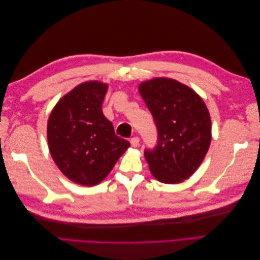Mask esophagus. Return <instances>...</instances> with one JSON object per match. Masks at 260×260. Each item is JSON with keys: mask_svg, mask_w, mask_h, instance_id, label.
I'll list each match as a JSON object with an SVG mask.
<instances>
[{"mask_svg": "<svg viewBox=\"0 0 260 260\" xmlns=\"http://www.w3.org/2000/svg\"><path fill=\"white\" fill-rule=\"evenodd\" d=\"M139 142H140V139H139L138 137H133V138H131V140H130V143H131V145H132L133 147H137V146L139 145Z\"/></svg>", "mask_w": 260, "mask_h": 260, "instance_id": "34e87169", "label": "esophagus"}]
</instances>
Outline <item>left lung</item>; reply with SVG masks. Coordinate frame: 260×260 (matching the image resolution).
<instances>
[{"instance_id":"1","label":"left lung","mask_w":260,"mask_h":260,"mask_svg":"<svg viewBox=\"0 0 260 260\" xmlns=\"http://www.w3.org/2000/svg\"><path fill=\"white\" fill-rule=\"evenodd\" d=\"M139 90L157 129V144L144 149L149 170L162 183L182 182L209 148L208 109L192 89L172 79L157 78L141 83Z\"/></svg>"}]
</instances>
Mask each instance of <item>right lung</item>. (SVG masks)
I'll use <instances>...</instances> for the list:
<instances>
[{
    "label": "right lung",
    "mask_w": 260,
    "mask_h": 260,
    "mask_svg": "<svg viewBox=\"0 0 260 260\" xmlns=\"http://www.w3.org/2000/svg\"><path fill=\"white\" fill-rule=\"evenodd\" d=\"M107 85L85 82L62 98L49 118L48 141L55 164L68 179L82 185L103 180L130 146L115 135L102 112Z\"/></svg>",
    "instance_id": "obj_1"
}]
</instances>
